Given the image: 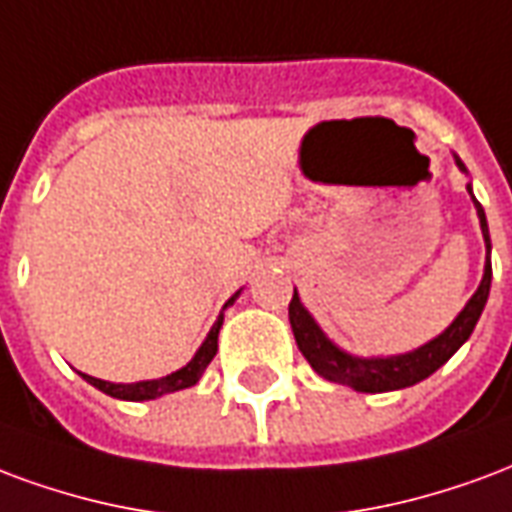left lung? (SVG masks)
I'll use <instances>...</instances> for the list:
<instances>
[{"label":"left lung","instance_id":"obj_1","mask_svg":"<svg viewBox=\"0 0 512 512\" xmlns=\"http://www.w3.org/2000/svg\"><path fill=\"white\" fill-rule=\"evenodd\" d=\"M458 166L464 169L461 160H458ZM475 207L477 218H480V229H483V237H486V248L491 251L486 212H483L477 199ZM488 289H491V259L486 261V272H483V281L477 286V292L472 294V300L466 302L464 311L455 316V322L447 327L445 333L434 338L431 343L420 346V349H414L409 354H398V357H371V360H363V357H352V354L341 352L335 343L324 338L322 330L311 319V313L302 308L297 292H294L292 302H289V322H292L294 341L300 346L302 357L311 363L316 374L330 379V382L346 384V387H352L357 393H387V390H401V387H409V384L423 382L425 376L439 371L461 349V343L472 335L480 313L486 308Z\"/></svg>","mask_w":512,"mask_h":512}]
</instances>
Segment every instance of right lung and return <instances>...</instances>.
Returning a JSON list of instances; mask_svg holds the SVG:
<instances>
[{
	"instance_id": "obj_1",
	"label": "right lung",
	"mask_w": 512,
	"mask_h": 512,
	"mask_svg": "<svg viewBox=\"0 0 512 512\" xmlns=\"http://www.w3.org/2000/svg\"><path fill=\"white\" fill-rule=\"evenodd\" d=\"M234 297H237V294H234ZM234 297H231L226 305H231ZM220 324H223V313H220L218 322H215V327H212L210 335H207V341L201 343V349L196 352V357H193L185 368H179V371H174L171 376H163V379H152V382L136 384H111L103 382V379H95V376H81H84L92 387H98V390H103V393L111 395V398H122V401H152V398H160V395L166 393H177V390H185V387H193V384L199 382L201 374H204V368L212 363V357L218 352Z\"/></svg>"
}]
</instances>
